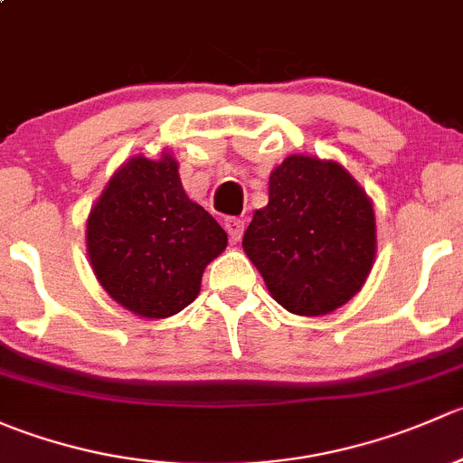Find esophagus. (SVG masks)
I'll list each match as a JSON object with an SVG mask.
<instances>
[{"label": "esophagus", "mask_w": 463, "mask_h": 463, "mask_svg": "<svg viewBox=\"0 0 463 463\" xmlns=\"http://www.w3.org/2000/svg\"><path fill=\"white\" fill-rule=\"evenodd\" d=\"M223 226H226V232H228V237H231L232 244H237V241L241 240V235H244V219L231 217V219H226V223H223Z\"/></svg>", "instance_id": "esophagus-1"}]
</instances>
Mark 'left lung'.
<instances>
[{
	"instance_id": "8db88e82",
	"label": "left lung",
	"mask_w": 463,
	"mask_h": 463,
	"mask_svg": "<svg viewBox=\"0 0 463 463\" xmlns=\"http://www.w3.org/2000/svg\"><path fill=\"white\" fill-rule=\"evenodd\" d=\"M241 246L278 305L326 316L374 266V205L338 161L291 154L270 172L269 203L253 213Z\"/></svg>"
}]
</instances>
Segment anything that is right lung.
Returning a JSON list of instances; mask_svg holds the SVG:
<instances>
[{"mask_svg":"<svg viewBox=\"0 0 463 463\" xmlns=\"http://www.w3.org/2000/svg\"><path fill=\"white\" fill-rule=\"evenodd\" d=\"M87 255L100 287L132 314L163 320L202 291L205 266L226 250L228 235L185 194L179 163L128 158L107 181L87 217Z\"/></svg>","mask_w":463,"mask_h":463,"instance_id":"right-lung-1","label":"right lung"}]
</instances>
